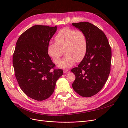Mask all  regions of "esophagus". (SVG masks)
<instances>
[{"instance_id":"esophagus-1","label":"esophagus","mask_w":128,"mask_h":128,"mask_svg":"<svg viewBox=\"0 0 128 128\" xmlns=\"http://www.w3.org/2000/svg\"><path fill=\"white\" fill-rule=\"evenodd\" d=\"M69 72H70V71L68 70H64V73H68Z\"/></svg>"}]
</instances>
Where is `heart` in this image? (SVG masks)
<instances>
[{
    "label": "heart",
    "mask_w": 128,
    "mask_h": 128,
    "mask_svg": "<svg viewBox=\"0 0 128 128\" xmlns=\"http://www.w3.org/2000/svg\"><path fill=\"white\" fill-rule=\"evenodd\" d=\"M55 42H50L48 51L56 64L60 62L63 54L65 56L59 64L62 68H69L84 58L87 50V40L81 31L65 28L61 29L55 37Z\"/></svg>",
    "instance_id": "b5f03b06"
}]
</instances>
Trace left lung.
I'll return each instance as SVG.
<instances>
[{
  "instance_id": "left-lung-1",
  "label": "left lung",
  "mask_w": 128,
  "mask_h": 128,
  "mask_svg": "<svg viewBox=\"0 0 128 128\" xmlns=\"http://www.w3.org/2000/svg\"><path fill=\"white\" fill-rule=\"evenodd\" d=\"M86 35L87 50L78 67L72 69L76 78L72 84L74 91L84 97L98 93L106 83L110 71L112 50L103 32L91 23H73Z\"/></svg>"
}]
</instances>
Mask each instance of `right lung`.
<instances>
[{"instance_id": "obj_1", "label": "right lung", "mask_w": 128, "mask_h": 128, "mask_svg": "<svg viewBox=\"0 0 128 128\" xmlns=\"http://www.w3.org/2000/svg\"><path fill=\"white\" fill-rule=\"evenodd\" d=\"M57 26L35 25L17 40L13 56L15 75L21 90L29 97L42 101L54 91L56 80L63 75L50 57L48 48Z\"/></svg>"}]
</instances>
